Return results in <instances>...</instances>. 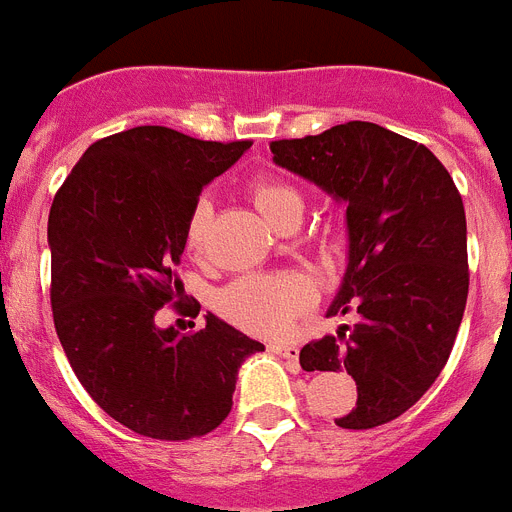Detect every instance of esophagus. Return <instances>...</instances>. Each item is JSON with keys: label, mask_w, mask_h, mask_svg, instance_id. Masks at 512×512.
<instances>
[{"label": "esophagus", "mask_w": 512, "mask_h": 512, "mask_svg": "<svg viewBox=\"0 0 512 512\" xmlns=\"http://www.w3.org/2000/svg\"><path fill=\"white\" fill-rule=\"evenodd\" d=\"M270 350L275 355L286 358L291 366H299V345H293V342H275V345H270Z\"/></svg>", "instance_id": "obj_1"}]
</instances>
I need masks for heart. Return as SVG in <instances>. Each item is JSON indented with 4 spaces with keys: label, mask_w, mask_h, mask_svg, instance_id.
I'll return each instance as SVG.
<instances>
[{
    "label": "heart",
    "mask_w": 512,
    "mask_h": 512,
    "mask_svg": "<svg viewBox=\"0 0 512 512\" xmlns=\"http://www.w3.org/2000/svg\"><path fill=\"white\" fill-rule=\"evenodd\" d=\"M250 198L275 229L286 226L291 219H301V211H304L299 190L273 177H260L252 182ZM211 216V201L198 198L185 221V247L190 252L203 250ZM311 301H314V291L299 275H250L224 288L216 299V306L224 317L237 322L244 330L273 337L291 330V324L309 309Z\"/></svg>",
    "instance_id": "obj_1"
}]
</instances>
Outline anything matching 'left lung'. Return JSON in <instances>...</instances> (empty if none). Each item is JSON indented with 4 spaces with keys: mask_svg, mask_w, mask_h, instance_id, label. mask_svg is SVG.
I'll return each mask as SVG.
<instances>
[{
    "mask_svg": "<svg viewBox=\"0 0 512 512\" xmlns=\"http://www.w3.org/2000/svg\"><path fill=\"white\" fill-rule=\"evenodd\" d=\"M273 162L345 203L348 270L330 317L358 314L301 348L304 371H345L358 402L337 425L368 430L407 412L441 376L469 293L466 213L428 146L366 121L270 144Z\"/></svg>",
    "mask_w": 512,
    "mask_h": 512,
    "instance_id": "obj_1",
    "label": "left lung"
}]
</instances>
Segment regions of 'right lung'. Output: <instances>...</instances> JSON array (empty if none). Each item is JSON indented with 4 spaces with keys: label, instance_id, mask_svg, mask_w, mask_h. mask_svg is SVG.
Masks as SVG:
<instances>
[{
    "label": "right lung",
    "instance_id": "right-lung-1",
    "mask_svg": "<svg viewBox=\"0 0 512 512\" xmlns=\"http://www.w3.org/2000/svg\"><path fill=\"white\" fill-rule=\"evenodd\" d=\"M252 141L136 126L84 151L48 213L51 309L77 379L113 420L157 441L219 428L244 358L265 345L206 314L180 335L154 317L180 293L175 265L201 190Z\"/></svg>",
    "mask_w": 512,
    "mask_h": 512
}]
</instances>
